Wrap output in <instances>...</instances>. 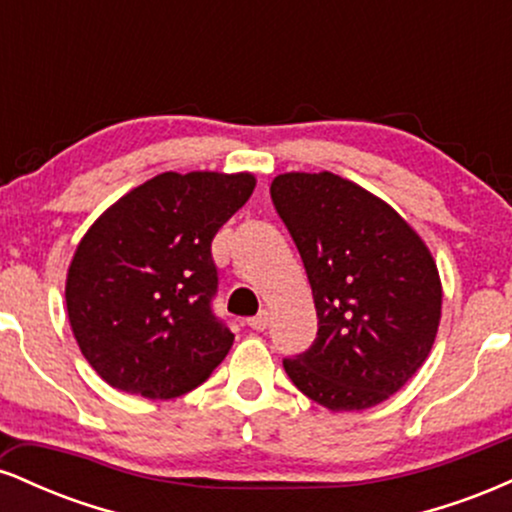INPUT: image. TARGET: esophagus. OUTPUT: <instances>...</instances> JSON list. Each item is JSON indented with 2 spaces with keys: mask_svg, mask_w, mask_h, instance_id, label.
Instances as JSON below:
<instances>
[{
  "mask_svg": "<svg viewBox=\"0 0 512 512\" xmlns=\"http://www.w3.org/2000/svg\"><path fill=\"white\" fill-rule=\"evenodd\" d=\"M248 325L252 327V330H257V332L267 330V325H269V310H267V308H262L260 313H257L255 317H250Z\"/></svg>",
  "mask_w": 512,
  "mask_h": 512,
  "instance_id": "34e87169",
  "label": "esophagus"
}]
</instances>
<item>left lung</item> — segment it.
<instances>
[{
    "instance_id": "left-lung-1",
    "label": "left lung",
    "mask_w": 512,
    "mask_h": 512,
    "mask_svg": "<svg viewBox=\"0 0 512 512\" xmlns=\"http://www.w3.org/2000/svg\"><path fill=\"white\" fill-rule=\"evenodd\" d=\"M269 192L317 310L313 346L284 361L291 383L330 411L385 402L436 342L443 284L431 250L385 199L330 170L281 173Z\"/></svg>"
}]
</instances>
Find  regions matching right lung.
Instances as JSON below:
<instances>
[{
  "mask_svg": "<svg viewBox=\"0 0 512 512\" xmlns=\"http://www.w3.org/2000/svg\"><path fill=\"white\" fill-rule=\"evenodd\" d=\"M252 173H168L91 223L64 281L81 354L115 390L173 399L226 358L233 334L211 313V240L248 202Z\"/></svg>",
  "mask_w": 512,
  "mask_h": 512,
  "instance_id": "add662e5",
  "label": "right lung"
}]
</instances>
